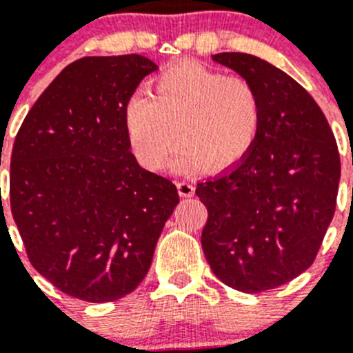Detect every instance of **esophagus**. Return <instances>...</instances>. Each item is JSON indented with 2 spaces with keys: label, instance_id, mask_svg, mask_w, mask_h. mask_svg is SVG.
I'll return each instance as SVG.
<instances>
[{
  "label": "esophagus",
  "instance_id": "obj_1",
  "mask_svg": "<svg viewBox=\"0 0 353 353\" xmlns=\"http://www.w3.org/2000/svg\"><path fill=\"white\" fill-rule=\"evenodd\" d=\"M176 189H179V194L182 198H191V196H194V185L189 182H179L176 183Z\"/></svg>",
  "mask_w": 353,
  "mask_h": 353
}]
</instances>
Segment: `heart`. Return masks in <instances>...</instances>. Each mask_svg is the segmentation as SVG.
<instances>
[{
  "instance_id": "obj_1",
  "label": "heart",
  "mask_w": 353,
  "mask_h": 353,
  "mask_svg": "<svg viewBox=\"0 0 353 353\" xmlns=\"http://www.w3.org/2000/svg\"><path fill=\"white\" fill-rule=\"evenodd\" d=\"M263 121L258 88L196 61L171 65L146 93H136L123 114L132 154L146 170H161L180 136L171 171H224L251 154Z\"/></svg>"
}]
</instances>
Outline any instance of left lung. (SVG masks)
Returning a JSON list of instances; mask_svg holds the SVG:
<instances>
[{"label": "left lung", "instance_id": "1", "mask_svg": "<svg viewBox=\"0 0 353 353\" xmlns=\"http://www.w3.org/2000/svg\"><path fill=\"white\" fill-rule=\"evenodd\" d=\"M258 88L263 121L251 154L199 182L208 210L201 245L212 272L244 293L277 288L310 269L334 217L341 164L322 109L297 81L245 52H219Z\"/></svg>", "mask_w": 353, "mask_h": 353}]
</instances>
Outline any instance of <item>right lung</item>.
Segmentation results:
<instances>
[{
	"label": "right lung",
	"instance_id": "add662e5",
	"mask_svg": "<svg viewBox=\"0 0 353 353\" xmlns=\"http://www.w3.org/2000/svg\"><path fill=\"white\" fill-rule=\"evenodd\" d=\"M157 68L141 54L81 58L17 132L12 215L31 265L70 297L111 302L138 288L180 203L170 180L139 166L123 125L130 97Z\"/></svg>",
	"mask_w": 353,
	"mask_h": 353
}]
</instances>
